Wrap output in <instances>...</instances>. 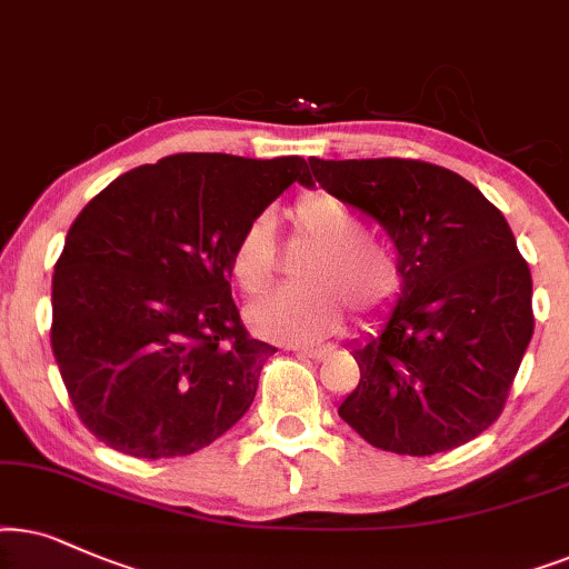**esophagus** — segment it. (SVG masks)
<instances>
[{"mask_svg": "<svg viewBox=\"0 0 569 569\" xmlns=\"http://www.w3.org/2000/svg\"><path fill=\"white\" fill-rule=\"evenodd\" d=\"M293 351L307 356V359H322V356L330 353V346H293Z\"/></svg>", "mask_w": 569, "mask_h": 569, "instance_id": "34e87169", "label": "esophagus"}]
</instances>
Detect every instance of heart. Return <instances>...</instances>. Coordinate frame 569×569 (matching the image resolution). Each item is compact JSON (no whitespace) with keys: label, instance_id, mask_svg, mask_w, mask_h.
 Returning <instances> with one entry per match:
<instances>
[{"label":"heart","instance_id":"heart-1","mask_svg":"<svg viewBox=\"0 0 569 569\" xmlns=\"http://www.w3.org/2000/svg\"><path fill=\"white\" fill-rule=\"evenodd\" d=\"M293 231L317 247L301 270L309 289L278 291L257 301L247 320L260 338L278 343H309L328 336L343 320L348 299L363 317L380 315L396 297L400 276L388 249L361 239V221L338 197L312 192L293 206ZM231 278L247 297L268 291L276 280L278 249L268 216H257L241 229L231 249Z\"/></svg>","mask_w":569,"mask_h":569}]
</instances>
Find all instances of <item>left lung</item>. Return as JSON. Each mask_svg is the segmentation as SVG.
Here are the masks:
<instances>
[{"label": "left lung", "mask_w": 569, "mask_h": 569, "mask_svg": "<svg viewBox=\"0 0 569 569\" xmlns=\"http://www.w3.org/2000/svg\"><path fill=\"white\" fill-rule=\"evenodd\" d=\"M305 184L375 218L403 278L338 413L375 448L435 456L499 419L533 336V280L505 216L471 181L413 158H309Z\"/></svg>", "instance_id": "1"}]
</instances>
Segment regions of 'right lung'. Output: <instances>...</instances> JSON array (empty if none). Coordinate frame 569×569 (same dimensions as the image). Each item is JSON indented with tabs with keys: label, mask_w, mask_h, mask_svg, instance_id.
I'll return each mask as SVG.
<instances>
[{
	"label": "right lung",
	"mask_w": 569,
	"mask_h": 569,
	"mask_svg": "<svg viewBox=\"0 0 569 569\" xmlns=\"http://www.w3.org/2000/svg\"><path fill=\"white\" fill-rule=\"evenodd\" d=\"M299 156L177 153L82 208L51 280V351L80 421L132 458L206 448L252 406L276 346L231 299V249L293 181Z\"/></svg>",
	"instance_id": "1"
}]
</instances>
